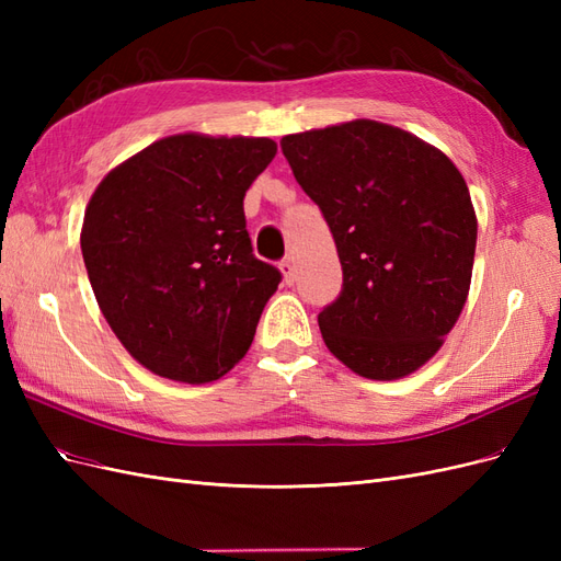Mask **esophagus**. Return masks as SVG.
I'll use <instances>...</instances> for the list:
<instances>
[{"label":"esophagus","mask_w":561,"mask_h":561,"mask_svg":"<svg viewBox=\"0 0 561 561\" xmlns=\"http://www.w3.org/2000/svg\"><path fill=\"white\" fill-rule=\"evenodd\" d=\"M280 274H283V280H285L287 285L295 283V260H293V257H285V260L280 262Z\"/></svg>","instance_id":"1"}]
</instances>
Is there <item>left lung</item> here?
Returning <instances> with one entry per match:
<instances>
[{
  "label": "left lung",
  "instance_id": "1",
  "mask_svg": "<svg viewBox=\"0 0 561 561\" xmlns=\"http://www.w3.org/2000/svg\"><path fill=\"white\" fill-rule=\"evenodd\" d=\"M280 149L325 215L344 268L318 316L322 342L355 375L410 377L461 316L478 217L454 161L371 118L285 135Z\"/></svg>",
  "mask_w": 561,
  "mask_h": 561
}]
</instances>
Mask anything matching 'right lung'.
<instances>
[{
    "instance_id": "add662e5",
    "label": "right lung",
    "mask_w": 561,
    "mask_h": 561,
    "mask_svg": "<svg viewBox=\"0 0 561 561\" xmlns=\"http://www.w3.org/2000/svg\"><path fill=\"white\" fill-rule=\"evenodd\" d=\"M276 149L271 138L168 135L95 186L83 264L112 332L154 375L206 383L248 353L280 274L252 254L243 196Z\"/></svg>"
}]
</instances>
